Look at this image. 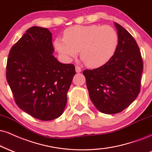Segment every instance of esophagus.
I'll return each instance as SVG.
<instances>
[{"instance_id":"esophagus-1","label":"esophagus","mask_w":152,"mask_h":152,"mask_svg":"<svg viewBox=\"0 0 152 152\" xmlns=\"http://www.w3.org/2000/svg\"><path fill=\"white\" fill-rule=\"evenodd\" d=\"M75 71H76V72H77V73H79V72H80L82 71V69H81V67H79V66H75Z\"/></svg>"}]
</instances>
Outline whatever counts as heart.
Masks as SVG:
<instances>
[{
	"label": "heart",
	"mask_w": 152,
	"mask_h": 152,
	"mask_svg": "<svg viewBox=\"0 0 152 152\" xmlns=\"http://www.w3.org/2000/svg\"><path fill=\"white\" fill-rule=\"evenodd\" d=\"M118 37L110 26L76 25L67 28L64 38H57L54 45L65 61L76 57L80 50L87 66L99 67L108 63L117 48Z\"/></svg>",
	"instance_id": "b5f03b06"
}]
</instances>
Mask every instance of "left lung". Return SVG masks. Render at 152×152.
<instances>
[{
  "label": "left lung",
  "mask_w": 152,
  "mask_h": 152,
  "mask_svg": "<svg viewBox=\"0 0 152 152\" xmlns=\"http://www.w3.org/2000/svg\"><path fill=\"white\" fill-rule=\"evenodd\" d=\"M118 42L113 57L106 64L83 75L91 101L97 109L115 114L128 108L140 91L143 61L132 35L115 23Z\"/></svg>",
  "instance_id": "obj_1"
}]
</instances>
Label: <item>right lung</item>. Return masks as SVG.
<instances>
[{"label":"right lung","mask_w":152,"mask_h":152,"mask_svg":"<svg viewBox=\"0 0 152 152\" xmlns=\"http://www.w3.org/2000/svg\"><path fill=\"white\" fill-rule=\"evenodd\" d=\"M52 34L46 28L31 27L11 48L6 79L16 104L41 121L60 117L75 67L60 63L53 56Z\"/></svg>","instance_id":"1"}]
</instances>
